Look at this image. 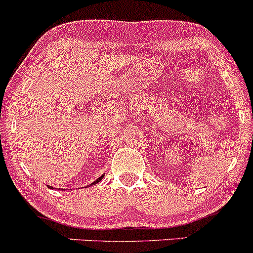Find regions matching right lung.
Segmentation results:
<instances>
[{"label":"right lung","instance_id":"obj_1","mask_svg":"<svg viewBox=\"0 0 253 253\" xmlns=\"http://www.w3.org/2000/svg\"><path fill=\"white\" fill-rule=\"evenodd\" d=\"M102 178H103V175H101V176H100V178H97V179H96V180L93 182V184H96V182H99L100 180H101V179H102Z\"/></svg>","mask_w":253,"mask_h":253}]
</instances>
